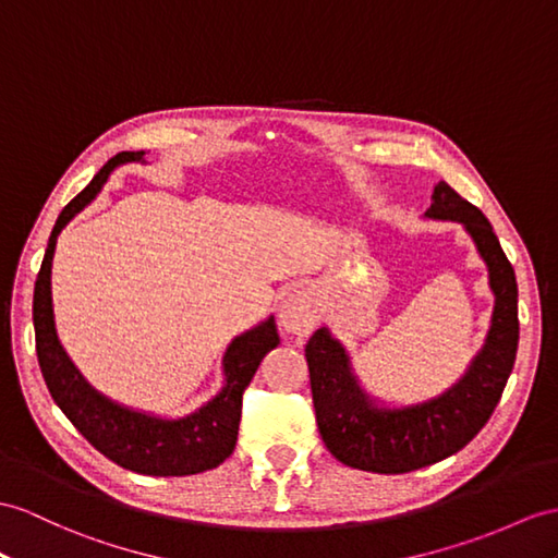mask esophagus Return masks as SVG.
<instances>
[{"instance_id": "obj_1", "label": "esophagus", "mask_w": 558, "mask_h": 558, "mask_svg": "<svg viewBox=\"0 0 558 558\" xmlns=\"http://www.w3.org/2000/svg\"><path fill=\"white\" fill-rule=\"evenodd\" d=\"M319 322V303L310 287H298L289 291L279 307V324L287 333L307 336Z\"/></svg>"}]
</instances>
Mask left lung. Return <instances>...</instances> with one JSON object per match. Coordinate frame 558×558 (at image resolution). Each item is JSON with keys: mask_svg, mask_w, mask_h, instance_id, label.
Here are the masks:
<instances>
[{"mask_svg": "<svg viewBox=\"0 0 558 558\" xmlns=\"http://www.w3.org/2000/svg\"><path fill=\"white\" fill-rule=\"evenodd\" d=\"M428 220L459 222L483 257L495 310L483 348L440 396L414 404L372 398L352 369L345 345L322 326L305 345L312 402L329 452L345 466L407 473L436 464L469 445L501 398L519 348V287L487 217L450 184L433 189Z\"/></svg>", "mask_w": 558, "mask_h": 558, "instance_id": "8db88e82", "label": "left lung"}]
</instances>
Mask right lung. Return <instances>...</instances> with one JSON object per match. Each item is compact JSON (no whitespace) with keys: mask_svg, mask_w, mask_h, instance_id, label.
<instances>
[{"mask_svg":"<svg viewBox=\"0 0 558 558\" xmlns=\"http://www.w3.org/2000/svg\"><path fill=\"white\" fill-rule=\"evenodd\" d=\"M144 156V151H122L113 156L83 192L68 203L53 225L33 295L37 362L53 402L104 457L122 469L144 475H194L220 466L234 452L243 390L267 352L279 345L275 317H267L253 329L232 338L222 357V390L201 404L196 412L180 418L130 410L101 396L68 357L57 336V324H53L51 263L61 229L99 196L118 166L146 162Z\"/></svg>","mask_w":558,"mask_h":558,"instance_id":"add662e5","label":"right lung"}]
</instances>
